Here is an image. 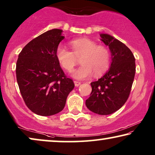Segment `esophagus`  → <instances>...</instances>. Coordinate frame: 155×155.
Masks as SVG:
<instances>
[{
    "instance_id": "obj_1",
    "label": "esophagus",
    "mask_w": 155,
    "mask_h": 155,
    "mask_svg": "<svg viewBox=\"0 0 155 155\" xmlns=\"http://www.w3.org/2000/svg\"><path fill=\"white\" fill-rule=\"evenodd\" d=\"M74 84H75V87H78L80 84H81V82H78V81H74Z\"/></svg>"
}]
</instances>
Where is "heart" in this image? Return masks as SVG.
Segmentation results:
<instances>
[{"instance_id":"1","label":"heart","mask_w":155,"mask_h":155,"mask_svg":"<svg viewBox=\"0 0 155 155\" xmlns=\"http://www.w3.org/2000/svg\"><path fill=\"white\" fill-rule=\"evenodd\" d=\"M73 52L65 46H58L56 50L57 61L63 68L71 71L80 58L82 65L72 73V76L78 80L90 78L93 73L99 75L107 71L110 63V53L104 46L97 45L96 42L87 38H81L70 41Z\"/></svg>"}]
</instances>
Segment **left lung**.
Returning <instances> with one entry per match:
<instances>
[{
	"label": "left lung",
	"instance_id": "obj_1",
	"mask_svg": "<svg viewBox=\"0 0 155 155\" xmlns=\"http://www.w3.org/2000/svg\"><path fill=\"white\" fill-rule=\"evenodd\" d=\"M101 41L109 48V69L97 81L91 82L92 92L85 101L91 111L109 115L120 109L128 99L135 74V59L121 41L108 34H100Z\"/></svg>",
	"mask_w": 155,
	"mask_h": 155
}]
</instances>
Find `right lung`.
<instances>
[{
    "instance_id": "right-lung-1",
    "label": "right lung",
    "mask_w": 155,
    "mask_h": 155,
    "mask_svg": "<svg viewBox=\"0 0 155 155\" xmlns=\"http://www.w3.org/2000/svg\"><path fill=\"white\" fill-rule=\"evenodd\" d=\"M63 30L53 29L36 37L23 48L16 63L19 89L27 107L42 116L62 111L73 80L65 75L56 57V50L64 39Z\"/></svg>"
}]
</instances>
